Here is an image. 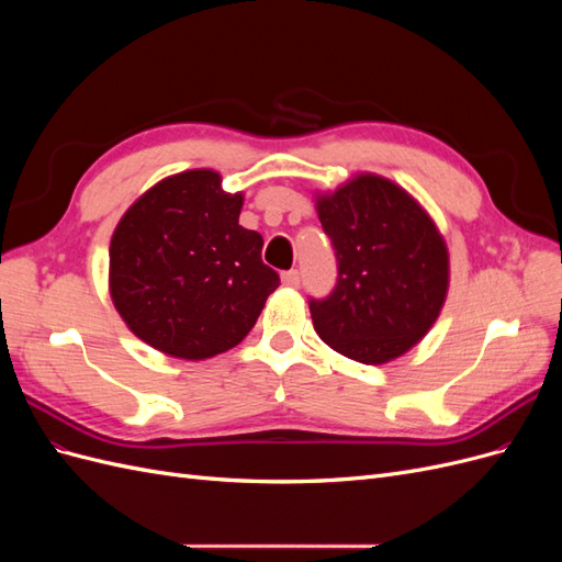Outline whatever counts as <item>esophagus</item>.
Masks as SVG:
<instances>
[{
	"label": "esophagus",
	"instance_id": "1",
	"mask_svg": "<svg viewBox=\"0 0 562 562\" xmlns=\"http://www.w3.org/2000/svg\"><path fill=\"white\" fill-rule=\"evenodd\" d=\"M281 281H283V285H288V288H297V285H300V271H297V269L283 271Z\"/></svg>",
	"mask_w": 562,
	"mask_h": 562
}]
</instances>
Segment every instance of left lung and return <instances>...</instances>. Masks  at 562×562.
Listing matches in <instances>:
<instances>
[{
	"instance_id": "1",
	"label": "left lung",
	"mask_w": 562,
	"mask_h": 562,
	"mask_svg": "<svg viewBox=\"0 0 562 562\" xmlns=\"http://www.w3.org/2000/svg\"><path fill=\"white\" fill-rule=\"evenodd\" d=\"M335 248L337 283L310 300L314 330L337 353L382 366L413 349L436 323L450 283L448 246L403 187L361 173L316 196Z\"/></svg>"
}]
</instances>
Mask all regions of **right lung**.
<instances>
[{
  "label": "right lung",
  "instance_id": "add662e5",
  "mask_svg": "<svg viewBox=\"0 0 562 562\" xmlns=\"http://www.w3.org/2000/svg\"><path fill=\"white\" fill-rule=\"evenodd\" d=\"M241 206L220 173L194 168L149 187L119 220L110 295L135 337L203 361L250 333L281 281L262 262V236L239 225Z\"/></svg>",
  "mask_w": 562,
  "mask_h": 562
}]
</instances>
